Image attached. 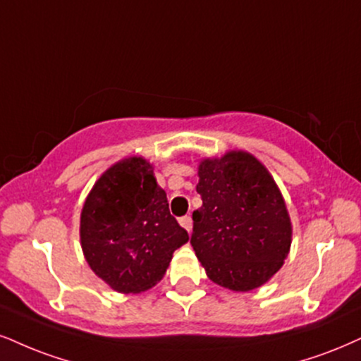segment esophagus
<instances>
[{
	"label": "esophagus",
	"mask_w": 361,
	"mask_h": 361,
	"mask_svg": "<svg viewBox=\"0 0 361 361\" xmlns=\"http://www.w3.org/2000/svg\"><path fill=\"white\" fill-rule=\"evenodd\" d=\"M179 224H180L182 228H184L185 231H188V233H190V229H192V217H190V216H184V217H180V219H179Z\"/></svg>",
	"instance_id": "34e87169"
}]
</instances>
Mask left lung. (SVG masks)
Returning <instances> with one entry per match:
<instances>
[{
  "mask_svg": "<svg viewBox=\"0 0 361 361\" xmlns=\"http://www.w3.org/2000/svg\"><path fill=\"white\" fill-rule=\"evenodd\" d=\"M190 234L195 256L219 286L251 291L286 259L291 222L278 185L259 160L246 152L206 159L199 166Z\"/></svg>",
  "mask_w": 361,
  "mask_h": 361,
  "instance_id": "8db88e82",
  "label": "left lung"
}]
</instances>
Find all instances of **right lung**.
Segmentation results:
<instances>
[{"label":"right lung","instance_id":"add662e5","mask_svg":"<svg viewBox=\"0 0 361 361\" xmlns=\"http://www.w3.org/2000/svg\"><path fill=\"white\" fill-rule=\"evenodd\" d=\"M80 238L90 268L118 293L152 288L172 252L189 241L140 157L115 164L97 180L83 204Z\"/></svg>","mask_w":361,"mask_h":361}]
</instances>
